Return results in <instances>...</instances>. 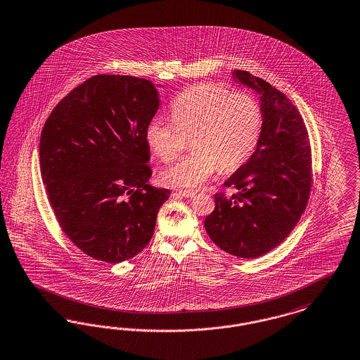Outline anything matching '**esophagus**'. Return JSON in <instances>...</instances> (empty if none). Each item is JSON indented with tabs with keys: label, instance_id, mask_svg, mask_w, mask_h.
I'll list each match as a JSON object with an SVG mask.
<instances>
[{
	"label": "esophagus",
	"instance_id": "1",
	"mask_svg": "<svg viewBox=\"0 0 360 360\" xmlns=\"http://www.w3.org/2000/svg\"><path fill=\"white\" fill-rule=\"evenodd\" d=\"M176 194H178V195H181V197H185V198H191V197H194V195L197 194V191H195V190L179 188V190H176Z\"/></svg>",
	"mask_w": 360,
	"mask_h": 360
}]
</instances>
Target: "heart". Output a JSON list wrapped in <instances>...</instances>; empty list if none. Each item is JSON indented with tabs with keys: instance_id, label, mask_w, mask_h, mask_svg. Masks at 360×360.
Returning <instances> with one entry per match:
<instances>
[{
	"instance_id": "heart-1",
	"label": "heart",
	"mask_w": 360,
	"mask_h": 360,
	"mask_svg": "<svg viewBox=\"0 0 360 360\" xmlns=\"http://www.w3.org/2000/svg\"><path fill=\"white\" fill-rule=\"evenodd\" d=\"M172 119L154 116L144 141L162 162H173L190 138L193 151L160 173L165 185L197 187L219 166L222 172L241 167L253 155L262 129V108L253 96L214 83H198L179 94Z\"/></svg>"
}]
</instances>
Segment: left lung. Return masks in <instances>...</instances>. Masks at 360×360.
Masks as SVG:
<instances>
[{
	"label": "left lung",
	"mask_w": 360,
	"mask_h": 360,
	"mask_svg": "<svg viewBox=\"0 0 360 360\" xmlns=\"http://www.w3.org/2000/svg\"><path fill=\"white\" fill-rule=\"evenodd\" d=\"M233 76L261 94L262 129L256 151L224 184L237 193L214 195L205 229L222 250L256 259L281 244L302 216L312 187V151L297 107L248 71Z\"/></svg>",
	"instance_id": "obj_1"
}]
</instances>
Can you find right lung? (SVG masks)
Wrapping results in <instances>:
<instances>
[{
  "label": "right lung",
  "mask_w": 360,
  "mask_h": 360,
  "mask_svg": "<svg viewBox=\"0 0 360 360\" xmlns=\"http://www.w3.org/2000/svg\"><path fill=\"white\" fill-rule=\"evenodd\" d=\"M158 91L146 79L96 75L58 101L44 124L40 169L67 237L92 259L117 264L150 243L169 188L150 186L144 129Z\"/></svg>",
  "instance_id": "obj_1"
}]
</instances>
